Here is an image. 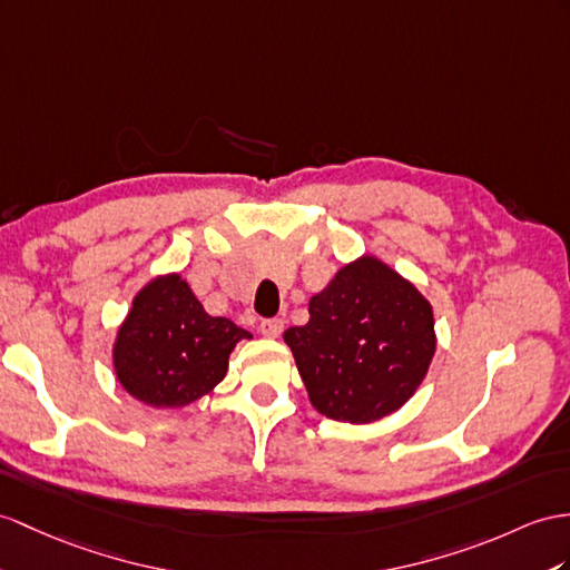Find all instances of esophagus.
Wrapping results in <instances>:
<instances>
[{"mask_svg":"<svg viewBox=\"0 0 570 570\" xmlns=\"http://www.w3.org/2000/svg\"><path fill=\"white\" fill-rule=\"evenodd\" d=\"M283 328H285L283 318H263L261 322V333L266 338H277L283 333Z\"/></svg>","mask_w":570,"mask_h":570,"instance_id":"34e87169","label":"esophagus"}]
</instances>
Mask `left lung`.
<instances>
[{
    "instance_id": "1",
    "label": "left lung",
    "mask_w": 570,
    "mask_h": 570,
    "mask_svg": "<svg viewBox=\"0 0 570 570\" xmlns=\"http://www.w3.org/2000/svg\"><path fill=\"white\" fill-rule=\"evenodd\" d=\"M283 338L318 413L372 423L421 386L435 355V318L413 283L363 256L333 275L309 299V322Z\"/></svg>"
}]
</instances>
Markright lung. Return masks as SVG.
Here are the masks:
<instances>
[{"label": "right lung", "instance_id": "right-lung-1", "mask_svg": "<svg viewBox=\"0 0 570 570\" xmlns=\"http://www.w3.org/2000/svg\"><path fill=\"white\" fill-rule=\"evenodd\" d=\"M252 338L225 316H210L178 273L159 275L132 299L114 343L122 390L155 409H180L225 380L229 353Z\"/></svg>", "mask_w": 570, "mask_h": 570}]
</instances>
